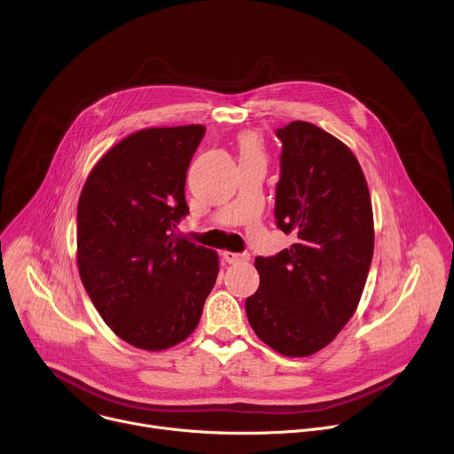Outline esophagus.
<instances>
[{"label": "esophagus", "instance_id": "esophagus-1", "mask_svg": "<svg viewBox=\"0 0 454 454\" xmlns=\"http://www.w3.org/2000/svg\"><path fill=\"white\" fill-rule=\"evenodd\" d=\"M224 261L228 264H239V262H246L249 261V253H233V251H223Z\"/></svg>", "mask_w": 454, "mask_h": 454}]
</instances>
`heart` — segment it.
Masks as SVG:
<instances>
[{
    "label": "heart",
    "mask_w": 454,
    "mask_h": 454,
    "mask_svg": "<svg viewBox=\"0 0 454 454\" xmlns=\"http://www.w3.org/2000/svg\"><path fill=\"white\" fill-rule=\"evenodd\" d=\"M240 144V151H242V158L244 156H261L264 158V147H262V140L254 133H244L239 138Z\"/></svg>",
    "instance_id": "b5f03b06"
}]
</instances>
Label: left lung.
I'll return each mask as SVG.
<instances>
[{
    "label": "left lung",
    "instance_id": "1",
    "mask_svg": "<svg viewBox=\"0 0 454 454\" xmlns=\"http://www.w3.org/2000/svg\"><path fill=\"white\" fill-rule=\"evenodd\" d=\"M282 142L275 217L296 244L256 256L261 286L246 300L254 334L305 357L327 347L354 316L373 254V214L354 153L309 121L277 129Z\"/></svg>",
    "mask_w": 454,
    "mask_h": 454
}]
</instances>
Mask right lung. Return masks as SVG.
I'll list each match as a JSON object with an SVG mask.
<instances>
[{
	"label": "right lung",
	"mask_w": 454,
	"mask_h": 454,
	"mask_svg": "<svg viewBox=\"0 0 454 454\" xmlns=\"http://www.w3.org/2000/svg\"><path fill=\"white\" fill-rule=\"evenodd\" d=\"M203 125L129 135L90 172L77 208L81 280L111 331L142 350L186 340L219 273L214 249L174 233Z\"/></svg>",
	"instance_id": "add662e5"
}]
</instances>
